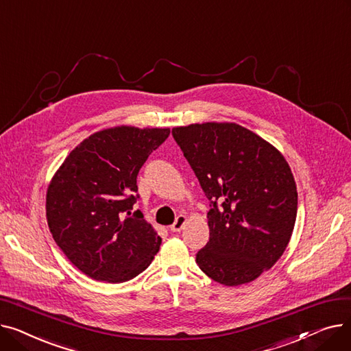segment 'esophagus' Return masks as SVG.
<instances>
[{
  "label": "esophagus",
  "mask_w": 351,
  "mask_h": 351,
  "mask_svg": "<svg viewBox=\"0 0 351 351\" xmlns=\"http://www.w3.org/2000/svg\"><path fill=\"white\" fill-rule=\"evenodd\" d=\"M186 223V216L185 215H179L176 217V220L173 222V225H171V232H180L183 225Z\"/></svg>",
  "instance_id": "34e87169"
}]
</instances>
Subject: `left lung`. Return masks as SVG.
Masks as SVG:
<instances>
[{
  "label": "left lung",
  "mask_w": 351,
  "mask_h": 351,
  "mask_svg": "<svg viewBox=\"0 0 351 351\" xmlns=\"http://www.w3.org/2000/svg\"><path fill=\"white\" fill-rule=\"evenodd\" d=\"M209 200V242L196 253L200 270L225 286L249 283L287 247L298 189L283 155L236 123L172 129Z\"/></svg>",
  "instance_id": "left-lung-1"
}]
</instances>
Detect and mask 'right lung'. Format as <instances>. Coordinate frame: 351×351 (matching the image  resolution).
<instances>
[{"instance_id":"1","label":"right lung","mask_w":351,"mask_h":351,"mask_svg":"<svg viewBox=\"0 0 351 351\" xmlns=\"http://www.w3.org/2000/svg\"><path fill=\"white\" fill-rule=\"evenodd\" d=\"M169 129L118 126L90 135L64 160L47 192V220L69 262L90 279L122 283L154 261L162 239L134 210L136 178Z\"/></svg>"}]
</instances>
